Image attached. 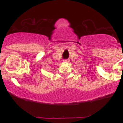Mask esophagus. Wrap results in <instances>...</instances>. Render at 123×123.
<instances>
[{
  "label": "esophagus",
  "instance_id": "34e87169",
  "mask_svg": "<svg viewBox=\"0 0 123 123\" xmlns=\"http://www.w3.org/2000/svg\"><path fill=\"white\" fill-rule=\"evenodd\" d=\"M63 62H69V61L68 60H63Z\"/></svg>",
  "mask_w": 123,
  "mask_h": 123
}]
</instances>
